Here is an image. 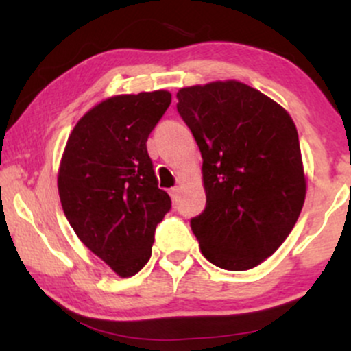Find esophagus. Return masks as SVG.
Segmentation results:
<instances>
[{
    "instance_id": "1",
    "label": "esophagus",
    "mask_w": 351,
    "mask_h": 351,
    "mask_svg": "<svg viewBox=\"0 0 351 351\" xmlns=\"http://www.w3.org/2000/svg\"><path fill=\"white\" fill-rule=\"evenodd\" d=\"M170 196H171L173 201L178 199V186H175V188L170 189Z\"/></svg>"
}]
</instances>
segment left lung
<instances>
[{"mask_svg": "<svg viewBox=\"0 0 351 351\" xmlns=\"http://www.w3.org/2000/svg\"><path fill=\"white\" fill-rule=\"evenodd\" d=\"M176 99L203 156L206 208L189 223L201 252L226 271L256 267L291 234L304 206L295 125L237 80L180 88Z\"/></svg>", "mask_w": 351, "mask_h": 351, "instance_id": "obj_1", "label": "left lung"}]
</instances>
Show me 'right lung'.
Segmentation results:
<instances>
[{
	"mask_svg": "<svg viewBox=\"0 0 351 351\" xmlns=\"http://www.w3.org/2000/svg\"><path fill=\"white\" fill-rule=\"evenodd\" d=\"M170 104L167 90L104 100L79 120L60 160L64 215L120 277L135 276L148 263L156 224L171 209L147 152L148 135Z\"/></svg>",
	"mask_w": 351,
	"mask_h": 351,
	"instance_id": "right-lung-1",
	"label": "right lung"
}]
</instances>
